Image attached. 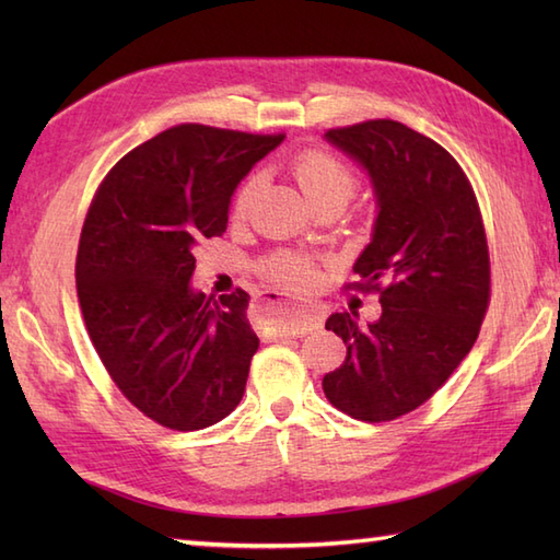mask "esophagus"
Masks as SVG:
<instances>
[{
  "mask_svg": "<svg viewBox=\"0 0 560 560\" xmlns=\"http://www.w3.org/2000/svg\"><path fill=\"white\" fill-rule=\"evenodd\" d=\"M271 337H303L319 329L323 317L311 307H283L281 301H267Z\"/></svg>",
  "mask_w": 560,
  "mask_h": 560,
  "instance_id": "esophagus-1",
  "label": "esophagus"
}]
</instances>
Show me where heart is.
<instances>
[{
  "instance_id": "b5f03b06",
  "label": "heart",
  "mask_w": 560,
  "mask_h": 560,
  "mask_svg": "<svg viewBox=\"0 0 560 560\" xmlns=\"http://www.w3.org/2000/svg\"><path fill=\"white\" fill-rule=\"evenodd\" d=\"M291 173L315 209L327 205L347 207L355 192V185H359L351 165L335 156V153L323 149H307L299 153V156L291 161ZM257 192L259 177L249 175L247 180L237 187V192L233 197V219L247 217ZM261 269H265L271 281H277L279 287L291 291H307L315 283V269L311 261L293 253L271 255L265 265H261Z\"/></svg>"
}]
</instances>
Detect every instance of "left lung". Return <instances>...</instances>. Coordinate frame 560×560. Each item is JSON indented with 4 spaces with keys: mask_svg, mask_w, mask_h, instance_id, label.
Returning a JSON list of instances; mask_svg holds the SVG:
<instances>
[{
    "mask_svg": "<svg viewBox=\"0 0 560 560\" xmlns=\"http://www.w3.org/2000/svg\"><path fill=\"white\" fill-rule=\"evenodd\" d=\"M325 137L371 175L375 231L347 289L377 293L383 315L368 327L349 313L327 319L347 359L323 389L351 419L395 421L431 399L479 337L491 301L483 219L459 163L411 127L368 120Z\"/></svg>",
    "mask_w": 560,
    "mask_h": 560,
    "instance_id": "1",
    "label": "left lung"
}]
</instances>
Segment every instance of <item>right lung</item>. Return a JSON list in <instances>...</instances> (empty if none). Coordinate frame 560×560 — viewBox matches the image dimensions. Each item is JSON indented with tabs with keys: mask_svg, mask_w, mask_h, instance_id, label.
<instances>
[{
	"mask_svg": "<svg viewBox=\"0 0 560 560\" xmlns=\"http://www.w3.org/2000/svg\"><path fill=\"white\" fill-rule=\"evenodd\" d=\"M283 135L175 125L105 175L81 229L77 293L101 363L135 407L171 431H199L243 399L259 339L249 295L189 287L192 249L229 225L249 168Z\"/></svg>",
	"mask_w": 560,
	"mask_h": 560,
	"instance_id": "add662e5",
	"label": "right lung"
}]
</instances>
